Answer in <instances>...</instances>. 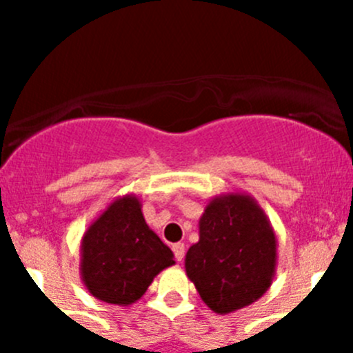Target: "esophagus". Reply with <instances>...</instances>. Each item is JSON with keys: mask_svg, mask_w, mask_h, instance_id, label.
<instances>
[{"mask_svg": "<svg viewBox=\"0 0 353 353\" xmlns=\"http://www.w3.org/2000/svg\"><path fill=\"white\" fill-rule=\"evenodd\" d=\"M173 252H174V258H176V261H182L183 254H185V245H183L182 242H179V244H173Z\"/></svg>", "mask_w": 353, "mask_h": 353, "instance_id": "esophagus-1", "label": "esophagus"}]
</instances>
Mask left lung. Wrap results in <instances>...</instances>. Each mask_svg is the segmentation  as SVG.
I'll list each match as a JSON object with an SVG mask.
<instances>
[{
  "label": "left lung",
  "mask_w": 353,
  "mask_h": 353,
  "mask_svg": "<svg viewBox=\"0 0 353 353\" xmlns=\"http://www.w3.org/2000/svg\"><path fill=\"white\" fill-rule=\"evenodd\" d=\"M277 239L252 196H215L199 217V240L185 254L187 277L217 314L256 302L276 276Z\"/></svg>",
  "instance_id": "obj_1"
}]
</instances>
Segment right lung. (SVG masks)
I'll return each instance as SVG.
<instances>
[{
	"label": "right lung",
	"instance_id": "obj_1",
	"mask_svg": "<svg viewBox=\"0 0 353 353\" xmlns=\"http://www.w3.org/2000/svg\"><path fill=\"white\" fill-rule=\"evenodd\" d=\"M141 199L118 196L92 221L81 239V281L108 304L130 305L154 277L174 265V254L146 224Z\"/></svg>",
	"mask_w": 353,
	"mask_h": 353
}]
</instances>
